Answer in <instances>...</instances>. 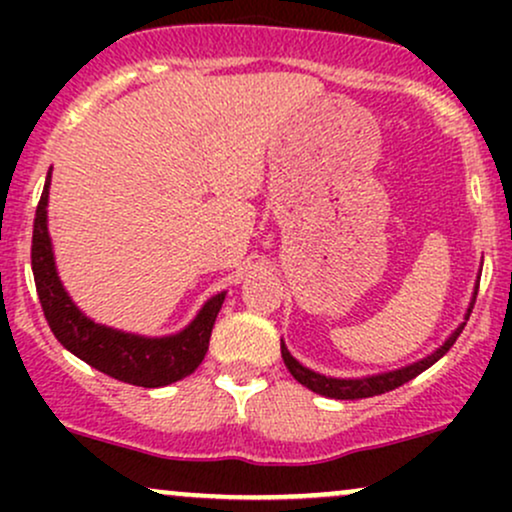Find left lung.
Masks as SVG:
<instances>
[{"label":"left lung","mask_w":512,"mask_h":512,"mask_svg":"<svg viewBox=\"0 0 512 512\" xmlns=\"http://www.w3.org/2000/svg\"><path fill=\"white\" fill-rule=\"evenodd\" d=\"M477 291H479V286H474L472 303H469L464 320H469V315H472L474 301H477ZM464 325H467V322H462V325L457 327V330L452 332L448 339H445V344L440 346V349L433 351L431 356L421 358V361L411 363V366H404L399 370H390V373L368 375V378H354V380L349 378V380H346V378H327V375L315 373V370L301 366V363H298L296 358L289 354V349H286L284 342H281V358H284L286 368H289V373L293 375V378H296L301 385L308 387V390L317 392V395H325V397H332V399H366V397H375V395H383V392L395 390V387L409 383L411 378H416L419 373H424L426 368H431L433 363L438 361V358H443L445 354H448L450 346L455 344L457 337L462 334Z\"/></svg>","instance_id":"8db88e82"}]
</instances>
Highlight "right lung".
<instances>
[{"label": "right lung", "mask_w": 512, "mask_h": 512, "mask_svg": "<svg viewBox=\"0 0 512 512\" xmlns=\"http://www.w3.org/2000/svg\"><path fill=\"white\" fill-rule=\"evenodd\" d=\"M48 195L50 173L38 209H35L31 264L40 305L57 342L88 366L129 385L163 387L195 373L209 349L211 330H214L226 293H216L214 298H209L195 320L173 337H139V334L120 332L88 320L67 296L57 276L48 236Z\"/></svg>", "instance_id": "obj_1"}]
</instances>
